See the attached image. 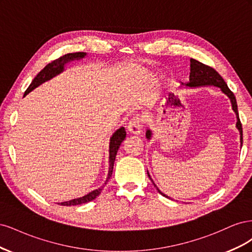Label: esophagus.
<instances>
[{
	"label": "esophagus",
	"mask_w": 252,
	"mask_h": 252,
	"mask_svg": "<svg viewBox=\"0 0 252 252\" xmlns=\"http://www.w3.org/2000/svg\"><path fill=\"white\" fill-rule=\"evenodd\" d=\"M128 131L132 134H140L142 131V120L139 117L132 118L128 123Z\"/></svg>",
	"instance_id": "34e87169"
}]
</instances>
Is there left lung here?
<instances>
[{"label":"left lung","mask_w":252,"mask_h":252,"mask_svg":"<svg viewBox=\"0 0 252 252\" xmlns=\"http://www.w3.org/2000/svg\"><path fill=\"white\" fill-rule=\"evenodd\" d=\"M183 85H184V84H183ZM185 86L186 87H192V88L202 87V86H216V87H219L220 90H222L223 94H225L228 97L230 98L232 110L235 112V116H236V128H238V130L240 131V134H241L240 141H241V146H242V144H243V129H242V124H241V121H240V118H239L238 104H236V100H235V96H234L233 93L229 88H228L226 82L219 74V72H217L210 66L205 65V64L199 62V61H196L194 59H190L189 81L187 83H185ZM151 135H152V132H151V130H149V129H148V130L146 131V138L150 139ZM147 174H148L149 179L151 180L148 171H147ZM152 183H154V181H152ZM154 185L158 189V191L159 193H161L164 196H166V197H168V199H170L168 195L164 194L161 191V190H159L157 187L155 183H154Z\"/></svg>","instance_id":"1"}]
</instances>
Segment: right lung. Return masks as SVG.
Here are the masks:
<instances>
[{
    "mask_svg": "<svg viewBox=\"0 0 252 252\" xmlns=\"http://www.w3.org/2000/svg\"><path fill=\"white\" fill-rule=\"evenodd\" d=\"M86 57V52H74V53H67V55L61 57L55 61H52L51 63H49L48 65L45 66L43 69L37 73L36 77L33 79V81L30 84L29 87L26 89L25 91V95L27 94H29L30 91H32L34 88H36L37 86H40L41 84H43L44 82H46L50 79H52L56 75L60 74L61 72L64 71V66L66 63L71 62V61L74 60H80ZM126 138V131L124 127L119 128L118 130L112 134V136L110 138V142H109V170H108V177L107 180L105 182V185L107 184L108 180L110 179L111 174H112V170H113V164H114V159H116L117 157V152L120 148V145L122 144ZM103 185L101 188L95 189L94 191H91L89 193H87L86 195H84L82 197H78V199H73L70 201L67 202H62V203H58L59 205L62 206H75V205H81V204H85L88 203L90 201L94 200L95 197L101 193L102 189L104 188Z\"/></svg>",
    "mask_w": 252,
    "mask_h": 252,
    "instance_id": "obj_1",
    "label": "right lung"
}]
</instances>
